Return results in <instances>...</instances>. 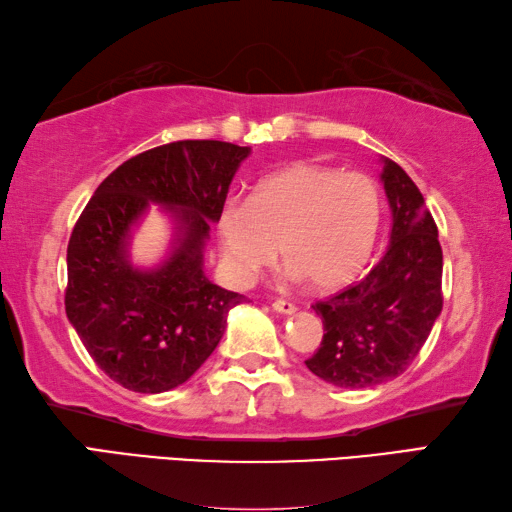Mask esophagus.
I'll list each match as a JSON object with an SVG mask.
<instances>
[{
    "instance_id": "1",
    "label": "esophagus",
    "mask_w": 512,
    "mask_h": 512,
    "mask_svg": "<svg viewBox=\"0 0 512 512\" xmlns=\"http://www.w3.org/2000/svg\"><path fill=\"white\" fill-rule=\"evenodd\" d=\"M273 310H275V313H282V315H293L297 306L293 302H288V299H275Z\"/></svg>"
}]
</instances>
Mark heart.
I'll return each mask as SVG.
<instances>
[{
  "label": "heart",
  "instance_id": "b5f03b06",
  "mask_svg": "<svg viewBox=\"0 0 512 512\" xmlns=\"http://www.w3.org/2000/svg\"><path fill=\"white\" fill-rule=\"evenodd\" d=\"M382 195L366 173L295 162L264 177L248 202L228 199L217 235L228 275L248 284L277 257L315 290H337L362 273L373 253Z\"/></svg>",
  "mask_w": 512,
  "mask_h": 512
}]
</instances>
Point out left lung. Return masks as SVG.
<instances>
[{"label": "left lung", "instance_id": "8db88e82", "mask_svg": "<svg viewBox=\"0 0 512 512\" xmlns=\"http://www.w3.org/2000/svg\"><path fill=\"white\" fill-rule=\"evenodd\" d=\"M382 182L393 226L386 255L370 273L313 308L324 322L310 373L337 388H370L413 364L442 313V246L413 179L384 157Z\"/></svg>", "mask_w": 512, "mask_h": 512}]
</instances>
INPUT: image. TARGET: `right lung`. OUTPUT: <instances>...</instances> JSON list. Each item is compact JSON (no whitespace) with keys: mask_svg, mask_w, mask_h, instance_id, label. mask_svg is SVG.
Segmentation results:
<instances>
[{"mask_svg":"<svg viewBox=\"0 0 512 512\" xmlns=\"http://www.w3.org/2000/svg\"><path fill=\"white\" fill-rule=\"evenodd\" d=\"M248 146L215 139L150 148L113 170L68 242L66 315L93 362L135 393H166L217 348L244 295L204 275V244ZM150 203L176 222L174 250L148 271L129 264V233Z\"/></svg>","mask_w":512,"mask_h":512,"instance_id":"obj_1","label":"right lung"}]
</instances>
